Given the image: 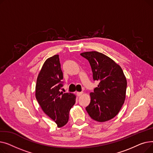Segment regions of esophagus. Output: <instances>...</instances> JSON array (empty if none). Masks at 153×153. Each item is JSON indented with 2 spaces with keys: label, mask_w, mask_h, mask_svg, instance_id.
<instances>
[{
  "label": "esophagus",
  "mask_w": 153,
  "mask_h": 153,
  "mask_svg": "<svg viewBox=\"0 0 153 153\" xmlns=\"http://www.w3.org/2000/svg\"><path fill=\"white\" fill-rule=\"evenodd\" d=\"M76 94H77V95L78 96V97H80V96H81V95H82V92H77Z\"/></svg>",
  "instance_id": "34e87169"
}]
</instances>
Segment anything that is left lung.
<instances>
[{"label":"left lung","instance_id":"obj_1","mask_svg":"<svg viewBox=\"0 0 153 153\" xmlns=\"http://www.w3.org/2000/svg\"><path fill=\"white\" fill-rule=\"evenodd\" d=\"M81 55L89 61L94 81H99L90 94L91 102L85 109L95 121H108L118 114L125 100L127 82L123 70L101 53L89 51Z\"/></svg>","mask_w":153,"mask_h":153}]
</instances>
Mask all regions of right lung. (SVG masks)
Here are the masks:
<instances>
[{"mask_svg":"<svg viewBox=\"0 0 153 153\" xmlns=\"http://www.w3.org/2000/svg\"><path fill=\"white\" fill-rule=\"evenodd\" d=\"M63 74L59 55L46 60L38 74L36 85V99L45 113L59 128L69 120V111L76 102V96L71 93H62Z\"/></svg>","mask_w":153,"mask_h":153,"instance_id":"right-lung-1","label":"right lung"}]
</instances>
